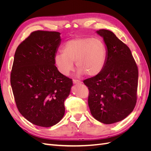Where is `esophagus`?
I'll return each instance as SVG.
<instances>
[{
	"mask_svg": "<svg viewBox=\"0 0 151 151\" xmlns=\"http://www.w3.org/2000/svg\"><path fill=\"white\" fill-rule=\"evenodd\" d=\"M73 83L74 84H81L82 82L77 79H73Z\"/></svg>",
	"mask_w": 151,
	"mask_h": 151,
	"instance_id": "esophagus-1",
	"label": "esophagus"
}]
</instances>
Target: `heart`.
Instances as JSON below:
<instances>
[{"label": "heart", "instance_id": "b5f03b06", "mask_svg": "<svg viewBox=\"0 0 151 151\" xmlns=\"http://www.w3.org/2000/svg\"><path fill=\"white\" fill-rule=\"evenodd\" d=\"M62 53L55 57L58 70L67 76L74 69V62L80 74L95 76L102 71L106 61L107 50L99 38L79 37L67 41L62 49Z\"/></svg>", "mask_w": 151, "mask_h": 151}]
</instances>
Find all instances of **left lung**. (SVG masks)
Here are the masks:
<instances>
[{
  "label": "left lung",
  "instance_id": "obj_1",
  "mask_svg": "<svg viewBox=\"0 0 151 151\" xmlns=\"http://www.w3.org/2000/svg\"><path fill=\"white\" fill-rule=\"evenodd\" d=\"M107 56L102 71L83 81L88 87L91 115L104 124L125 118L134 110L137 99L138 67L129 47L113 32L99 29Z\"/></svg>",
  "mask_w": 151,
  "mask_h": 151
}]
</instances>
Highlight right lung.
Segmentation results:
<instances>
[{
	"label": "right lung",
	"mask_w": 151,
	"mask_h": 151,
	"mask_svg": "<svg viewBox=\"0 0 151 151\" xmlns=\"http://www.w3.org/2000/svg\"><path fill=\"white\" fill-rule=\"evenodd\" d=\"M56 31H35L17 47L11 84L18 110L33 124L50 127L61 120L72 79L55 65L61 42Z\"/></svg>",
	"instance_id": "right-lung-1"
}]
</instances>
